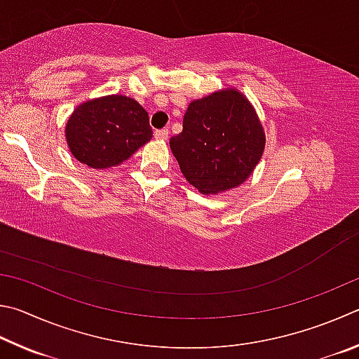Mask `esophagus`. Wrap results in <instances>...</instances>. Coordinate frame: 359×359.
<instances>
[{"label": "esophagus", "instance_id": "esophagus-1", "mask_svg": "<svg viewBox=\"0 0 359 359\" xmlns=\"http://www.w3.org/2000/svg\"><path fill=\"white\" fill-rule=\"evenodd\" d=\"M154 138L156 140H167L168 138V129H159L154 132Z\"/></svg>", "mask_w": 359, "mask_h": 359}]
</instances>
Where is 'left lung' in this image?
Listing matches in <instances>:
<instances>
[{
	"label": "left lung",
	"mask_w": 359,
	"mask_h": 359,
	"mask_svg": "<svg viewBox=\"0 0 359 359\" xmlns=\"http://www.w3.org/2000/svg\"><path fill=\"white\" fill-rule=\"evenodd\" d=\"M265 144L254 105L233 86L192 100L183 132L170 138L181 173L206 196L243 184L260 162Z\"/></svg>",
	"instance_id": "obj_1"
}]
</instances>
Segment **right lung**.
<instances>
[{
    "label": "right lung",
    "instance_id": "obj_1",
    "mask_svg": "<svg viewBox=\"0 0 359 359\" xmlns=\"http://www.w3.org/2000/svg\"><path fill=\"white\" fill-rule=\"evenodd\" d=\"M65 135L69 151L91 168H110L128 161L153 137L148 111L123 94L81 102L69 116Z\"/></svg>",
    "mask_w": 359,
    "mask_h": 359
}]
</instances>
